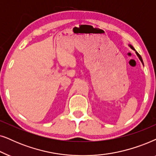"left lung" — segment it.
I'll return each instance as SVG.
<instances>
[{"instance_id":"8db88e82","label":"left lung","mask_w":156,"mask_h":156,"mask_svg":"<svg viewBox=\"0 0 156 156\" xmlns=\"http://www.w3.org/2000/svg\"><path fill=\"white\" fill-rule=\"evenodd\" d=\"M129 46L130 47V48H131V49H133V51H136V55H138V58H139V59H140V61H141V63H143V59H142V58H141V56H140V54H139V53H138V52H137V51H136V50H135V48H133V47L131 45H129Z\"/></svg>"}]
</instances>
